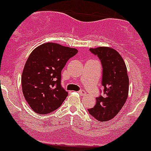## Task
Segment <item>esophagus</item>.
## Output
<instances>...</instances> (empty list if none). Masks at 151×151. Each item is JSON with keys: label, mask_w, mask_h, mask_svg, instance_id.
Instances as JSON below:
<instances>
[{"label": "esophagus", "mask_w": 151, "mask_h": 151, "mask_svg": "<svg viewBox=\"0 0 151 151\" xmlns=\"http://www.w3.org/2000/svg\"><path fill=\"white\" fill-rule=\"evenodd\" d=\"M78 93L80 94L81 96H85V95H86V92H85V91H83V90H81V91H78Z\"/></svg>", "instance_id": "34e87169"}]
</instances>
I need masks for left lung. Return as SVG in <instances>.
<instances>
[{
    "instance_id": "obj_1",
    "label": "left lung",
    "mask_w": 151,
    "mask_h": 151,
    "mask_svg": "<svg viewBox=\"0 0 151 151\" xmlns=\"http://www.w3.org/2000/svg\"><path fill=\"white\" fill-rule=\"evenodd\" d=\"M98 55L103 66V96L96 98V104L88 112L98 121H108L114 118L124 106L128 96L129 78L123 58L110 47L90 48Z\"/></svg>"
}]
</instances>
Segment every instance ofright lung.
<instances>
[{
	"instance_id": "obj_1",
	"label": "right lung",
	"mask_w": 151,
	"mask_h": 151,
	"mask_svg": "<svg viewBox=\"0 0 151 151\" xmlns=\"http://www.w3.org/2000/svg\"><path fill=\"white\" fill-rule=\"evenodd\" d=\"M76 48L55 43H45L35 48L25 64L21 76L23 96L31 109L38 114L56 110L68 96L60 85L61 71Z\"/></svg>"
}]
</instances>
